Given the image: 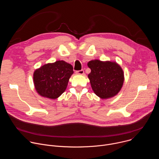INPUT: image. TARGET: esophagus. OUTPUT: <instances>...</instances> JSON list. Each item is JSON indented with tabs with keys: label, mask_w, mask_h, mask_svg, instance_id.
<instances>
[{
	"label": "esophagus",
	"mask_w": 159,
	"mask_h": 159,
	"mask_svg": "<svg viewBox=\"0 0 159 159\" xmlns=\"http://www.w3.org/2000/svg\"><path fill=\"white\" fill-rule=\"evenodd\" d=\"M84 73V70H78V71L75 72V74H78V75H83Z\"/></svg>",
	"instance_id": "esophagus-1"
}]
</instances>
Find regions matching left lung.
<instances>
[{"label": "left lung", "instance_id": "8db88e82", "mask_svg": "<svg viewBox=\"0 0 159 159\" xmlns=\"http://www.w3.org/2000/svg\"><path fill=\"white\" fill-rule=\"evenodd\" d=\"M91 72L88 75L94 93L101 99L116 96L124 82V73L116 62L91 60L87 63Z\"/></svg>", "mask_w": 159, "mask_h": 159}]
</instances>
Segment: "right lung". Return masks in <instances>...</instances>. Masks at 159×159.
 Wrapping results in <instances>:
<instances>
[{
  "label": "right lung",
  "mask_w": 159,
  "mask_h": 159,
  "mask_svg": "<svg viewBox=\"0 0 159 159\" xmlns=\"http://www.w3.org/2000/svg\"><path fill=\"white\" fill-rule=\"evenodd\" d=\"M73 73V66L63 60L44 65L33 74L37 93L44 98H58L65 92Z\"/></svg>",
  "instance_id": "right-lung-1"
}]
</instances>
